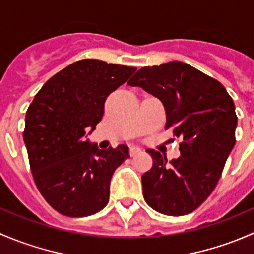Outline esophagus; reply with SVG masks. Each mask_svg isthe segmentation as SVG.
<instances>
[{
    "instance_id": "esophagus-1",
    "label": "esophagus",
    "mask_w": 254,
    "mask_h": 254,
    "mask_svg": "<svg viewBox=\"0 0 254 254\" xmlns=\"http://www.w3.org/2000/svg\"><path fill=\"white\" fill-rule=\"evenodd\" d=\"M141 152V148L137 147V146H132L131 148H130V155L131 156H135L136 153H140Z\"/></svg>"
}]
</instances>
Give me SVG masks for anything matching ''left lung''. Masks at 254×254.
<instances>
[{"label":"left lung","instance_id":"obj_1","mask_svg":"<svg viewBox=\"0 0 254 254\" xmlns=\"http://www.w3.org/2000/svg\"><path fill=\"white\" fill-rule=\"evenodd\" d=\"M127 84L162 102L166 127L182 139L171 161L147 150L153 163L141 177L143 199L161 214H189L214 190L236 143L234 101L219 81L181 61L140 68Z\"/></svg>","mask_w":254,"mask_h":254}]
</instances>
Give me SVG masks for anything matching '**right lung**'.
Masks as SVG:
<instances>
[{"label": "right lung", "mask_w": 254, "mask_h": 254, "mask_svg": "<svg viewBox=\"0 0 254 254\" xmlns=\"http://www.w3.org/2000/svg\"><path fill=\"white\" fill-rule=\"evenodd\" d=\"M136 71L84 59L54 75L35 94L23 132L30 170L45 200L60 214L84 217L108 204L114 171L129 147L99 150L87 136L104 114V102Z\"/></svg>", "instance_id": "obj_1"}]
</instances>
